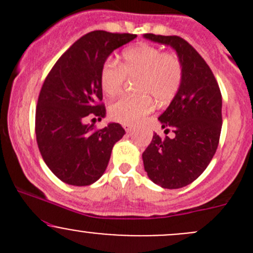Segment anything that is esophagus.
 <instances>
[{"instance_id":"1","label":"esophagus","mask_w":253,"mask_h":253,"mask_svg":"<svg viewBox=\"0 0 253 253\" xmlns=\"http://www.w3.org/2000/svg\"><path fill=\"white\" fill-rule=\"evenodd\" d=\"M125 129H126V132H128V133H129V132H132V129H133V128H132V126H129V125H125Z\"/></svg>"}]
</instances>
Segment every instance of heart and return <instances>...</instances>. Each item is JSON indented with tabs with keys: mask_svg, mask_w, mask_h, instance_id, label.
Instances as JSON below:
<instances>
[{
	"mask_svg": "<svg viewBox=\"0 0 253 253\" xmlns=\"http://www.w3.org/2000/svg\"><path fill=\"white\" fill-rule=\"evenodd\" d=\"M121 65L108 58L100 68V86L108 96L121 93L126 76L136 78L139 94L127 95L110 106V116L122 125H136L153 111L155 103H167L177 93L182 81V65L174 53L159 47L138 44L124 51Z\"/></svg>",
	"mask_w": 253,
	"mask_h": 253,
	"instance_id": "1",
	"label": "heart"
}]
</instances>
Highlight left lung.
Segmentation results:
<instances>
[{"mask_svg": "<svg viewBox=\"0 0 253 253\" xmlns=\"http://www.w3.org/2000/svg\"><path fill=\"white\" fill-rule=\"evenodd\" d=\"M144 39L176 51L182 65V81L168 109L159 116L165 133H157L142 154L148 177L163 188L185 187L207 169L216 152L221 131V94L213 72L180 37L144 34Z\"/></svg>", "mask_w": 253, "mask_h": 253, "instance_id": "obj_1", "label": "left lung"}]
</instances>
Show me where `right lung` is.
Returning <instances> with one entry per match:
<instances>
[{"label": "right lung", "instance_id": "obj_1", "mask_svg": "<svg viewBox=\"0 0 253 253\" xmlns=\"http://www.w3.org/2000/svg\"><path fill=\"white\" fill-rule=\"evenodd\" d=\"M136 38L105 30L88 33L58 58L42 84L35 112L38 147L48 169L65 183L89 186L98 181L114 144L124 137L120 124L110 122L96 131L85 120L105 117L100 68L114 50Z\"/></svg>", "mask_w": 253, "mask_h": 253}]
</instances>
